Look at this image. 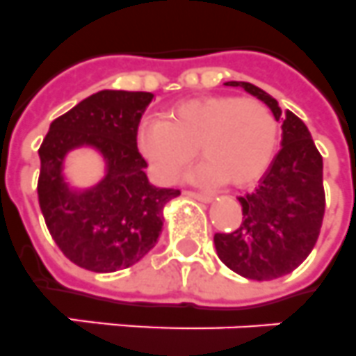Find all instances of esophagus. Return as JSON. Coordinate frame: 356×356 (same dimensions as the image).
<instances>
[{
  "label": "esophagus",
  "instance_id": "34e87169",
  "mask_svg": "<svg viewBox=\"0 0 356 356\" xmlns=\"http://www.w3.org/2000/svg\"><path fill=\"white\" fill-rule=\"evenodd\" d=\"M188 197H193V199H197V201L201 202H211L213 201V197L208 195V193H197V192H186Z\"/></svg>",
  "mask_w": 356,
  "mask_h": 356
}]
</instances>
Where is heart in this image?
<instances>
[{
	"mask_svg": "<svg viewBox=\"0 0 356 356\" xmlns=\"http://www.w3.org/2000/svg\"><path fill=\"white\" fill-rule=\"evenodd\" d=\"M279 122L264 103L235 95H208L173 104L161 119H145L139 150L163 183H173L195 157L204 163L199 183L226 181L243 188L255 183L273 159Z\"/></svg>",
	"mask_w": 356,
	"mask_h": 356,
	"instance_id": "1",
	"label": "heart"
}]
</instances>
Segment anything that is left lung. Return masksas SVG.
<instances>
[{"instance_id":"8db88e82","label":"left lung","mask_w":356,"mask_h":356,"mask_svg":"<svg viewBox=\"0 0 356 356\" xmlns=\"http://www.w3.org/2000/svg\"><path fill=\"white\" fill-rule=\"evenodd\" d=\"M268 104L280 122V150L253 192L238 197L243 222L232 234H215V252L229 270L253 280L291 273L312 253L324 219L322 155L312 134L291 110L246 81H228Z\"/></svg>"}]
</instances>
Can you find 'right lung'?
Masks as SVG:
<instances>
[{"instance_id":"obj_1","label":"right lung","mask_w":356,"mask_h":356,"mask_svg":"<svg viewBox=\"0 0 356 356\" xmlns=\"http://www.w3.org/2000/svg\"><path fill=\"white\" fill-rule=\"evenodd\" d=\"M152 92L101 90L52 121L40 148L38 197L56 244L74 264L95 273L130 268L157 244L164 206L179 190L150 183L137 130ZM86 147L104 163L90 187L67 179L72 151Z\"/></svg>"}]
</instances>
